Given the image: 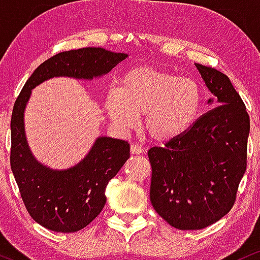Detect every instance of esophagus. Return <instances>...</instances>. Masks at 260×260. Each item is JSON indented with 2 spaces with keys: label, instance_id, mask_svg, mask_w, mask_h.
Returning <instances> with one entry per match:
<instances>
[{
  "label": "esophagus",
  "instance_id": "34e87169",
  "mask_svg": "<svg viewBox=\"0 0 260 260\" xmlns=\"http://www.w3.org/2000/svg\"><path fill=\"white\" fill-rule=\"evenodd\" d=\"M130 151H131V153H133V154H140V153H144V148H142L141 146L135 145V144L131 145Z\"/></svg>",
  "mask_w": 260,
  "mask_h": 260
}]
</instances>
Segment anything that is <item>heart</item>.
Here are the masks:
<instances>
[{"label":"heart","mask_w":260,"mask_h":260,"mask_svg":"<svg viewBox=\"0 0 260 260\" xmlns=\"http://www.w3.org/2000/svg\"><path fill=\"white\" fill-rule=\"evenodd\" d=\"M201 99V88L193 78L138 67L122 75L118 88L107 93L104 109L121 131L134 129L144 115L146 134L156 142H168L194 124Z\"/></svg>","instance_id":"obj_1"}]
</instances>
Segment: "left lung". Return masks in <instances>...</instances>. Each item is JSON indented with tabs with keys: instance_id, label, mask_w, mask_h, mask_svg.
<instances>
[{
	"instance_id": "1",
	"label": "left lung",
	"mask_w": 260,
	"mask_h": 260,
	"mask_svg": "<svg viewBox=\"0 0 260 260\" xmlns=\"http://www.w3.org/2000/svg\"><path fill=\"white\" fill-rule=\"evenodd\" d=\"M195 66L217 107L165 147L148 150L151 204L178 230L205 229L223 217L247 168L249 115L243 101L226 75Z\"/></svg>"
}]
</instances>
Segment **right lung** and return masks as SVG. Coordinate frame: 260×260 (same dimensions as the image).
Wrapping results in <instances>:
<instances>
[{"label": "right lung", "mask_w": 260, "mask_h": 260, "mask_svg": "<svg viewBox=\"0 0 260 260\" xmlns=\"http://www.w3.org/2000/svg\"><path fill=\"white\" fill-rule=\"evenodd\" d=\"M127 57L103 48H83L55 55L25 82L14 103L11 119V168L29 215L55 232H77L91 223L104 208L106 188L130 157V145L99 136L77 165L54 169L40 163L29 148L24 112L31 89L54 77L91 81L102 77Z\"/></svg>", "instance_id": "add662e5"}]
</instances>
